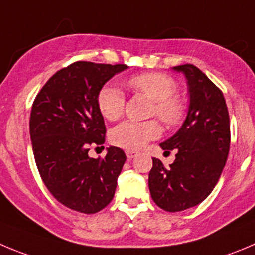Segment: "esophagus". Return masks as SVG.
Returning a JSON list of instances; mask_svg holds the SVG:
<instances>
[{
    "mask_svg": "<svg viewBox=\"0 0 255 255\" xmlns=\"http://www.w3.org/2000/svg\"><path fill=\"white\" fill-rule=\"evenodd\" d=\"M126 156H127L128 160H132V158H134V157L137 156V151H133V149H127V151H126Z\"/></svg>",
    "mask_w": 255,
    "mask_h": 255,
    "instance_id": "1",
    "label": "esophagus"
}]
</instances>
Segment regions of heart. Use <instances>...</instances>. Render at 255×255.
I'll return each instance as SVG.
<instances>
[{"label":"heart","mask_w":255,"mask_h":255,"mask_svg":"<svg viewBox=\"0 0 255 255\" xmlns=\"http://www.w3.org/2000/svg\"><path fill=\"white\" fill-rule=\"evenodd\" d=\"M134 92L144 94L153 101L151 116H157L167 127H176L185 118V103L177 94L178 85L173 78L162 73L135 74L128 79ZM97 103L102 116L108 121H117L125 113L126 97L121 89L107 84L99 90ZM161 126L156 120L146 122L126 121L111 133V141L126 149H139L151 139L158 138Z\"/></svg>","instance_id":"1"}]
</instances>
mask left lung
I'll use <instances>...</instances> for the list:
<instances>
[{"label":"left lung","instance_id":"8db88e82","mask_svg":"<svg viewBox=\"0 0 255 255\" xmlns=\"http://www.w3.org/2000/svg\"><path fill=\"white\" fill-rule=\"evenodd\" d=\"M186 77L190 103L181 128L160 144L176 160L165 167L158 158L148 175L151 196L165 211L199 205L220 178L230 148V120L223 92L192 64L173 66Z\"/></svg>","mask_w":255,"mask_h":255}]
</instances>
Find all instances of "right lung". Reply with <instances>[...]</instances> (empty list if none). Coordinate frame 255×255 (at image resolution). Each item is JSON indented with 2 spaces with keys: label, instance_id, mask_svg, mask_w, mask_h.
Segmentation results:
<instances>
[{
  "label": "right lung",
  "instance_id": "right-lung-1",
  "mask_svg": "<svg viewBox=\"0 0 255 255\" xmlns=\"http://www.w3.org/2000/svg\"><path fill=\"white\" fill-rule=\"evenodd\" d=\"M125 64L77 61L56 71L35 98L30 137L45 186L71 210L95 214L112 201L126 162L118 147L104 158L89 157V146L106 142V125L97 97Z\"/></svg>",
  "mask_w": 255,
  "mask_h": 255
}]
</instances>
